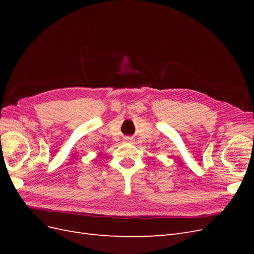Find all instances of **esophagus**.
Masks as SVG:
<instances>
[{"label":"esophagus","instance_id":"obj_1","mask_svg":"<svg viewBox=\"0 0 254 254\" xmlns=\"http://www.w3.org/2000/svg\"><path fill=\"white\" fill-rule=\"evenodd\" d=\"M125 142H131V139H129V137H126V139H125Z\"/></svg>","mask_w":254,"mask_h":254}]
</instances>
